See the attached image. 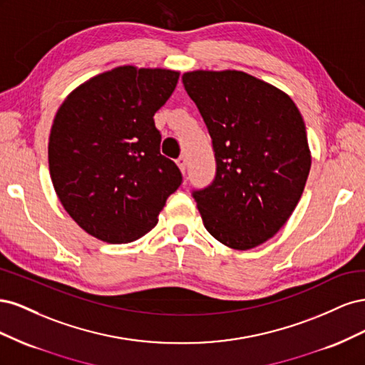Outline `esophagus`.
I'll use <instances>...</instances> for the list:
<instances>
[{"label":"esophagus","mask_w":365,"mask_h":365,"mask_svg":"<svg viewBox=\"0 0 365 365\" xmlns=\"http://www.w3.org/2000/svg\"><path fill=\"white\" fill-rule=\"evenodd\" d=\"M176 164H178L180 170L184 173V172H185V168H187V158H185V157H180L178 160H176Z\"/></svg>","instance_id":"esophagus-1"}]
</instances>
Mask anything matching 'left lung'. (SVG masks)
Listing matches in <instances>:
<instances>
[{"instance_id": "left-lung-1", "label": "left lung", "mask_w": 365, "mask_h": 365, "mask_svg": "<svg viewBox=\"0 0 365 365\" xmlns=\"http://www.w3.org/2000/svg\"><path fill=\"white\" fill-rule=\"evenodd\" d=\"M216 160L212 184L192 195L220 244L250 250L286 224L311 170L306 126L292 98L244 71L182 74Z\"/></svg>"}]
</instances>
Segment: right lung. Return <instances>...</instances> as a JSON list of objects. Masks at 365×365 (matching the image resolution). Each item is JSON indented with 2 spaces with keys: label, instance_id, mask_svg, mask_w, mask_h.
Instances as JSON below:
<instances>
[{
  "label": "right lung",
  "instance_id": "right-lung-1",
  "mask_svg": "<svg viewBox=\"0 0 365 365\" xmlns=\"http://www.w3.org/2000/svg\"><path fill=\"white\" fill-rule=\"evenodd\" d=\"M178 79V71L125 65L77 86L58 109L50 176L65 212L88 235L108 244L140 239L181 185L153 121Z\"/></svg>",
  "mask_w": 365,
  "mask_h": 365
}]
</instances>
